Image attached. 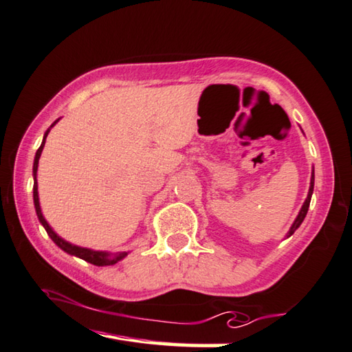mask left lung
Returning <instances> with one entry per match:
<instances>
[{"mask_svg": "<svg viewBox=\"0 0 352 352\" xmlns=\"http://www.w3.org/2000/svg\"><path fill=\"white\" fill-rule=\"evenodd\" d=\"M312 192H314V168H312V174H311V183H309V190H308V197H306V200L303 203L302 209H300L298 215L296 217V220H294V223L289 228V231H287L286 234V239H289L291 235L297 231V229L300 228V225H302L306 214H308V209H309V203H311V197H312Z\"/></svg>", "mask_w": 352, "mask_h": 352, "instance_id": "obj_1", "label": "left lung"}]
</instances>
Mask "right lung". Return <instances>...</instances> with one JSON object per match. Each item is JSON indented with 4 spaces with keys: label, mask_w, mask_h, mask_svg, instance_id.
I'll return each mask as SVG.
<instances>
[{
    "label": "right lung",
    "mask_w": 352,
    "mask_h": 352,
    "mask_svg": "<svg viewBox=\"0 0 352 352\" xmlns=\"http://www.w3.org/2000/svg\"><path fill=\"white\" fill-rule=\"evenodd\" d=\"M60 118L54 121L52 126L49 127V129L44 132V137H43V142H41V146L38 148L36 154H35V158H34V204H35V210H36V217L38 220H40V223L43 225V228L46 229V232L50 239H52V241L55 243L56 246H58L60 249H63V251L70 254V255H75V257H78L81 260L87 261V263H92L95 266H111V265H115L118 263L120 260H123L127 252H109V251H94V249H89V248H81V246H76V245H72V243L66 241L65 239H61L58 234H56L52 226L49 225L47 220L44 219V215L41 212V206H40V197H38V182H36V170H38V162H40V157H41V152H43V148H44V143H46V138H47V133L50 132V129L58 123Z\"/></svg>",
    "instance_id": "right-lung-1"
}]
</instances>
